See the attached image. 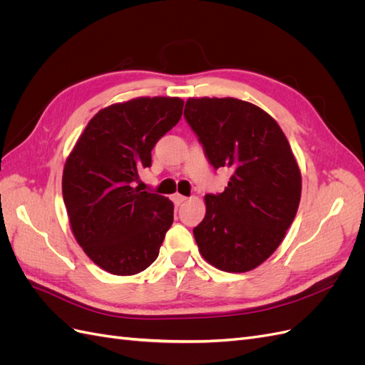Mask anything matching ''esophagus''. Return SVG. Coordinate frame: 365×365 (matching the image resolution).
<instances>
[{"instance_id":"34e87169","label":"esophagus","mask_w":365,"mask_h":365,"mask_svg":"<svg viewBox=\"0 0 365 365\" xmlns=\"http://www.w3.org/2000/svg\"><path fill=\"white\" fill-rule=\"evenodd\" d=\"M172 200H173V202H175L176 205H181L182 202L187 201V197L182 196V195H180V193H175V195H172Z\"/></svg>"}]
</instances>
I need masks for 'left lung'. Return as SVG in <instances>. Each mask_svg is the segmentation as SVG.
<instances>
[{"instance_id":"obj_1","label":"left lung","mask_w":365,"mask_h":365,"mask_svg":"<svg viewBox=\"0 0 365 365\" xmlns=\"http://www.w3.org/2000/svg\"><path fill=\"white\" fill-rule=\"evenodd\" d=\"M184 117L215 169L231 168L225 190L205 195L193 228L202 257L225 272L257 268L294 222L302 173L280 126L268 113L233 97L185 102Z\"/></svg>"}]
</instances>
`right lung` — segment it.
I'll use <instances>...</instances> for the list:
<instances>
[{
    "mask_svg": "<svg viewBox=\"0 0 365 365\" xmlns=\"http://www.w3.org/2000/svg\"><path fill=\"white\" fill-rule=\"evenodd\" d=\"M180 97H137L101 109L67 158L62 195L73 235L97 267L134 275L155 262L173 222L169 197L132 187L178 123Z\"/></svg>",
    "mask_w": 365,
    "mask_h": 365,
    "instance_id": "add662e5",
    "label": "right lung"
}]
</instances>
